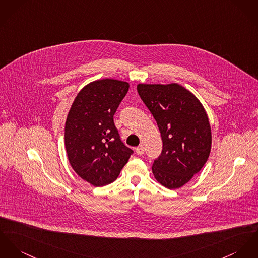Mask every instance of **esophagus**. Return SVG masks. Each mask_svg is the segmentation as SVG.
<instances>
[{"instance_id":"1","label":"esophagus","mask_w":258,"mask_h":258,"mask_svg":"<svg viewBox=\"0 0 258 258\" xmlns=\"http://www.w3.org/2000/svg\"><path fill=\"white\" fill-rule=\"evenodd\" d=\"M136 152H137V154L138 155H142L143 153H144V149H143V146H139V147H137L136 148Z\"/></svg>"}]
</instances>
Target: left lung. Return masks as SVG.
I'll use <instances>...</instances> for the list:
<instances>
[{
    "label": "left lung",
    "instance_id": "obj_1",
    "mask_svg": "<svg viewBox=\"0 0 258 258\" xmlns=\"http://www.w3.org/2000/svg\"><path fill=\"white\" fill-rule=\"evenodd\" d=\"M138 92L157 122L163 149L152 173L169 189L188 182L211 150V127L202 104L178 83L138 85Z\"/></svg>",
    "mask_w": 258,
    "mask_h": 258
}]
</instances>
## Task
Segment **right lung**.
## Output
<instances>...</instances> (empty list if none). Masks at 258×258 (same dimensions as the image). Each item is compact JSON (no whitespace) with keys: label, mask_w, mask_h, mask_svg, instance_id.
Returning <instances> with one entry per match:
<instances>
[{"label":"right lung","mask_w":258,"mask_h":258,"mask_svg":"<svg viewBox=\"0 0 258 258\" xmlns=\"http://www.w3.org/2000/svg\"><path fill=\"white\" fill-rule=\"evenodd\" d=\"M128 87L121 80L92 81L80 90L68 114L64 145L70 164L94 186L113 182L134 153L119 139L114 123Z\"/></svg>","instance_id":"obj_1"}]
</instances>
